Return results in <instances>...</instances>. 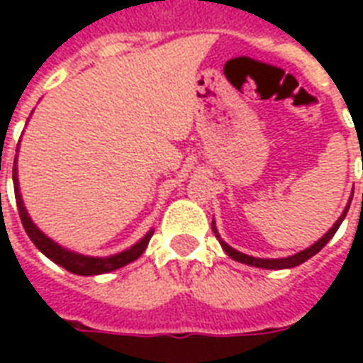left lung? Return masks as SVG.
I'll return each instance as SVG.
<instances>
[{
    "instance_id": "obj_1",
    "label": "left lung",
    "mask_w": 363,
    "mask_h": 363,
    "mask_svg": "<svg viewBox=\"0 0 363 363\" xmlns=\"http://www.w3.org/2000/svg\"><path fill=\"white\" fill-rule=\"evenodd\" d=\"M350 207V205H349ZM349 207L345 209V213L341 216H339V220L333 224V228L330 230V232L324 235L322 239H318V241L315 242V245H311L309 248H305V250H301V252L294 254V256H288V258H279V259H262V258H252V256H247V254L242 252H238L235 248H232L230 245H226V242L222 241L220 239V245L222 248L226 250L228 256H232L233 259H238V262H241V264H247V265H254V267H264V269H288V267H296V265L303 264V262H307V259L311 258V256H315L316 252H320L322 248L326 247V242L330 241V239L335 235V232L339 230V226H341V222H343V218L347 216V211H349ZM213 232L216 233V228H215V222H213ZM216 238H218V233H216Z\"/></svg>"
}]
</instances>
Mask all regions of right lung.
Masks as SVG:
<instances>
[{"mask_svg": "<svg viewBox=\"0 0 363 363\" xmlns=\"http://www.w3.org/2000/svg\"><path fill=\"white\" fill-rule=\"evenodd\" d=\"M13 182H14V198H16V205H18V215L20 220H22V226H24L28 238L33 241L39 250H41L47 258H50L54 264L62 265L64 269L75 273V275H101V273H109V271L121 269L125 264H130L133 259H137L145 252L148 241L152 238L154 232H148L141 241L133 245L130 250H124L121 254H115V256H109V258H90V256H82V254H75L71 250H65L60 245H56L54 241L41 233L37 230V226L31 222V218L26 213L24 205H22V198H20L18 192V181H16V160H14L13 167Z\"/></svg>", "mask_w": 363, "mask_h": 363, "instance_id": "obj_1", "label": "right lung"}]
</instances>
